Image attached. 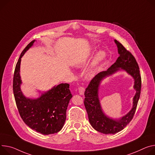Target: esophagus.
Instances as JSON below:
<instances>
[{
  "instance_id": "1",
  "label": "esophagus",
  "mask_w": 155,
  "mask_h": 155,
  "mask_svg": "<svg viewBox=\"0 0 155 155\" xmlns=\"http://www.w3.org/2000/svg\"><path fill=\"white\" fill-rule=\"evenodd\" d=\"M84 92H85V88L82 87H80L78 88V93L80 95H83L84 94Z\"/></svg>"
}]
</instances>
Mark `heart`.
<instances>
[{
  "label": "heart",
  "mask_w": 155,
  "mask_h": 155,
  "mask_svg": "<svg viewBox=\"0 0 155 155\" xmlns=\"http://www.w3.org/2000/svg\"><path fill=\"white\" fill-rule=\"evenodd\" d=\"M106 57V54L103 51H100L99 52H97L96 54L95 55L94 58L91 62V64L90 65V67L89 69L87 70L86 75L88 78H93L96 72V70L97 68L99 67L100 64L104 61ZM87 58H84L81 59H80L75 65V67L77 68H81L84 65H85L87 62Z\"/></svg>",
  "instance_id": "b5f03b06"
}]
</instances>
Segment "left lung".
Returning a JSON list of instances; mask_svg holds the SVG:
<instances>
[{
  "mask_svg": "<svg viewBox=\"0 0 155 155\" xmlns=\"http://www.w3.org/2000/svg\"><path fill=\"white\" fill-rule=\"evenodd\" d=\"M119 57L107 70L97 74L90 81L85 91V104L91 125L96 130L104 134H115L123 130L132 119L137 109L141 91L142 80L138 65L133 55L119 41L114 39ZM123 70L134 80V88L136 91L131 110L125 116L114 119L106 116L102 110L99 97V89L102 81L106 78Z\"/></svg>",
  "mask_w": 155,
  "mask_h": 155,
  "instance_id": "left-lung-1",
  "label": "left lung"
}]
</instances>
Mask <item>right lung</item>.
Masks as SVG:
<instances>
[{
  "label": "right lung",
  "instance_id": "right-lung-1",
  "mask_svg": "<svg viewBox=\"0 0 155 155\" xmlns=\"http://www.w3.org/2000/svg\"><path fill=\"white\" fill-rule=\"evenodd\" d=\"M32 41L22 51L17 63L13 76V90L20 115L24 122L33 130L43 135L59 132L66 119V111L72 95L69 84L61 83L47 91L41 92L37 98L26 97L21 90V58L32 47Z\"/></svg>",
  "mask_w": 155,
  "mask_h": 155
}]
</instances>
